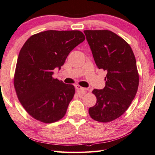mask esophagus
Returning a JSON list of instances; mask_svg holds the SVG:
<instances>
[{"label":"esophagus","instance_id":"1","mask_svg":"<svg viewBox=\"0 0 155 155\" xmlns=\"http://www.w3.org/2000/svg\"><path fill=\"white\" fill-rule=\"evenodd\" d=\"M75 89L77 90V92L78 93H84L87 90V88H85V87H81V86H79V85L75 86Z\"/></svg>","mask_w":155,"mask_h":155}]
</instances>
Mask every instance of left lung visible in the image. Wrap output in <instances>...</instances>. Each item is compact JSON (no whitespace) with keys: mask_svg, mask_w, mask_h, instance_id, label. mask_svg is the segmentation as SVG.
Instances as JSON below:
<instances>
[{"mask_svg":"<svg viewBox=\"0 0 155 155\" xmlns=\"http://www.w3.org/2000/svg\"><path fill=\"white\" fill-rule=\"evenodd\" d=\"M84 32L96 66L107 72L104 88L93 90L97 101L88 112L94 120L107 123L123 115L135 97L139 84L136 58L130 46L111 31Z\"/></svg>","mask_w":155,"mask_h":155,"instance_id":"obj_1","label":"left lung"}]
</instances>
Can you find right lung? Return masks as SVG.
I'll return each instance as SVG.
<instances>
[{
	"label": "right lung",
	"mask_w": 155,
	"mask_h": 155,
	"mask_svg": "<svg viewBox=\"0 0 155 155\" xmlns=\"http://www.w3.org/2000/svg\"><path fill=\"white\" fill-rule=\"evenodd\" d=\"M85 40L78 30H47L34 34L22 46L17 61L14 86L23 107L43 123L65 116L75 87L52 78L73 49Z\"/></svg>",
	"instance_id": "right-lung-1"
}]
</instances>
